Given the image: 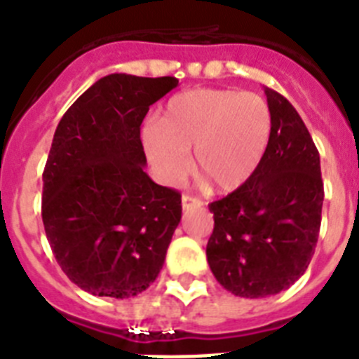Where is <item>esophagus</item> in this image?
Listing matches in <instances>:
<instances>
[{"label": "esophagus", "instance_id": "34e87169", "mask_svg": "<svg viewBox=\"0 0 359 359\" xmlns=\"http://www.w3.org/2000/svg\"><path fill=\"white\" fill-rule=\"evenodd\" d=\"M203 206V201L199 197H194V195L184 194L182 195V208L189 210V208H201Z\"/></svg>", "mask_w": 359, "mask_h": 359}]
</instances>
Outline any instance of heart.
Returning <instances> with one entry per match:
<instances>
[{"instance_id":"1","label":"heart","mask_w":359,"mask_h":359,"mask_svg":"<svg viewBox=\"0 0 359 359\" xmlns=\"http://www.w3.org/2000/svg\"><path fill=\"white\" fill-rule=\"evenodd\" d=\"M273 133L269 103L255 92L188 90L168 101L158 125L142 130L144 149L158 177L177 182L189 170L221 191L240 188L264 158Z\"/></svg>"}]
</instances>
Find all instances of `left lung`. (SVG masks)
Listing matches in <instances>:
<instances>
[{"label": "left lung", "instance_id": "8db88e82", "mask_svg": "<svg viewBox=\"0 0 359 359\" xmlns=\"http://www.w3.org/2000/svg\"><path fill=\"white\" fill-rule=\"evenodd\" d=\"M273 133L250 179L210 203L214 232L206 258L230 293L258 299L304 275L316 252L325 188L321 160L304 121L282 94L265 86Z\"/></svg>", "mask_w": 359, "mask_h": 359}]
</instances>
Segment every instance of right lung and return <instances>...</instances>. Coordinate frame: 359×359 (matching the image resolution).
Returning a JSON list of instances; mask_svg holds the SVG:
<instances>
[{
  "mask_svg": "<svg viewBox=\"0 0 359 359\" xmlns=\"http://www.w3.org/2000/svg\"><path fill=\"white\" fill-rule=\"evenodd\" d=\"M175 77L112 74L60 119L43 168L42 221L58 265L81 290L129 299L156 280L182 205L144 171L140 125Z\"/></svg>",
  "mask_w": 359,
  "mask_h": 359,
  "instance_id": "1",
  "label": "right lung"
}]
</instances>
